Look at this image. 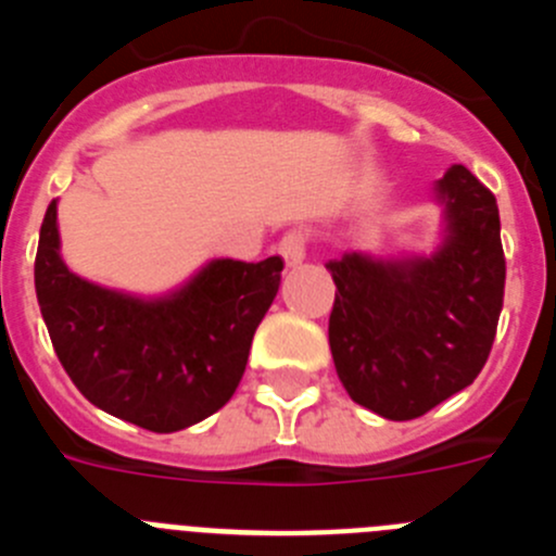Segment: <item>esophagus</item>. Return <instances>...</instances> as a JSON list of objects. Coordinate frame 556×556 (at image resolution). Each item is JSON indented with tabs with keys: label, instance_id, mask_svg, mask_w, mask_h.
Wrapping results in <instances>:
<instances>
[{
	"label": "esophagus",
	"instance_id": "34e87169",
	"mask_svg": "<svg viewBox=\"0 0 556 556\" xmlns=\"http://www.w3.org/2000/svg\"><path fill=\"white\" fill-rule=\"evenodd\" d=\"M306 244L308 236L303 230H289V233L281 236V242H278V253L287 262V267H294V264H301L306 258Z\"/></svg>",
	"mask_w": 556,
	"mask_h": 556
}]
</instances>
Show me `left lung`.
Listing matches in <instances>:
<instances>
[{"label":"left lung","mask_w":556,"mask_h":556,"mask_svg":"<svg viewBox=\"0 0 556 556\" xmlns=\"http://www.w3.org/2000/svg\"><path fill=\"white\" fill-rule=\"evenodd\" d=\"M445 239L429 258L328 262V342L337 376L358 406L415 420L479 376L504 306L507 262L493 191L454 164L437 180Z\"/></svg>","instance_id":"left-lung-1"}]
</instances>
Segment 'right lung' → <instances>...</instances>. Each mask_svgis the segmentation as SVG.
Masks as SVG:
<instances>
[{
	"mask_svg": "<svg viewBox=\"0 0 556 556\" xmlns=\"http://www.w3.org/2000/svg\"><path fill=\"white\" fill-rule=\"evenodd\" d=\"M281 269L278 255L258 264L217 258L178 292L141 301L63 264L52 200L38 236L36 294L77 390L108 415L169 434L228 404Z\"/></svg>",
	"mask_w": 556,
	"mask_h": 556,
	"instance_id": "right-lung-1",
	"label": "right lung"
}]
</instances>
